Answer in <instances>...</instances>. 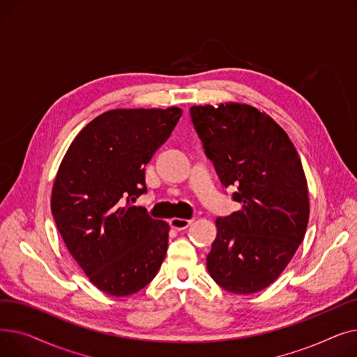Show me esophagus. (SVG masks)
Listing matches in <instances>:
<instances>
[{
    "label": "esophagus",
    "instance_id": "34e87169",
    "mask_svg": "<svg viewBox=\"0 0 357 357\" xmlns=\"http://www.w3.org/2000/svg\"><path fill=\"white\" fill-rule=\"evenodd\" d=\"M169 224H171V227L175 229V230H185L188 229L191 224H192V220H185V218H172L169 220Z\"/></svg>",
    "mask_w": 357,
    "mask_h": 357
}]
</instances>
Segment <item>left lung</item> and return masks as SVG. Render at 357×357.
<instances>
[{"label": "left lung", "instance_id": "obj_1", "mask_svg": "<svg viewBox=\"0 0 357 357\" xmlns=\"http://www.w3.org/2000/svg\"><path fill=\"white\" fill-rule=\"evenodd\" d=\"M204 153L241 208L215 220L211 278L231 294L268 288L304 240L310 199L304 169L284 128L246 104L190 108Z\"/></svg>", "mask_w": 357, "mask_h": 357}]
</instances>
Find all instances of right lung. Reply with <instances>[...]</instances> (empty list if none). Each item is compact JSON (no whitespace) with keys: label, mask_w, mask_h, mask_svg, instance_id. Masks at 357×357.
I'll return each instance as SVG.
<instances>
[{"label":"right lung","mask_w":357,"mask_h":357,"mask_svg":"<svg viewBox=\"0 0 357 357\" xmlns=\"http://www.w3.org/2000/svg\"><path fill=\"white\" fill-rule=\"evenodd\" d=\"M181 116L178 107L107 111L81 130L59 166L54 222L77 264L108 295L139 292L165 259L169 226L133 202L147 192L144 167Z\"/></svg>","instance_id":"1"}]
</instances>
